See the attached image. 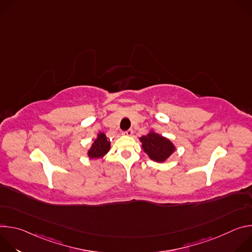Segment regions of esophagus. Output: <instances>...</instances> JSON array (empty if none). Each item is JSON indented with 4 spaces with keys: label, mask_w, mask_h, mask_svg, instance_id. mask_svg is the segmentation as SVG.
I'll return each instance as SVG.
<instances>
[{
    "label": "esophagus",
    "mask_w": 252,
    "mask_h": 252,
    "mask_svg": "<svg viewBox=\"0 0 252 252\" xmlns=\"http://www.w3.org/2000/svg\"><path fill=\"white\" fill-rule=\"evenodd\" d=\"M132 133H133V130H132V129H127V130H126V131L123 132L124 135H128V136L132 135Z\"/></svg>",
    "instance_id": "esophagus-1"
}]
</instances>
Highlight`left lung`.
<instances>
[{
  "instance_id": "8db88e82",
  "label": "left lung",
  "mask_w": 252,
  "mask_h": 252,
  "mask_svg": "<svg viewBox=\"0 0 252 252\" xmlns=\"http://www.w3.org/2000/svg\"><path fill=\"white\" fill-rule=\"evenodd\" d=\"M141 148L149 158L157 162H164L175 151L173 143L166 137L151 130L139 138Z\"/></svg>"
}]
</instances>
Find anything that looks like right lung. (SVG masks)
<instances>
[{"label": "right lung", "instance_id": "1", "mask_svg": "<svg viewBox=\"0 0 252 252\" xmlns=\"http://www.w3.org/2000/svg\"><path fill=\"white\" fill-rule=\"evenodd\" d=\"M111 142L103 132L97 133V137L93 142L91 149L88 151V157L92 158H99L109 153Z\"/></svg>", "mask_w": 252, "mask_h": 252}]
</instances>
